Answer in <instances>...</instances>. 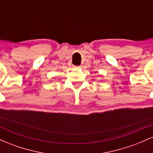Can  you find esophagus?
I'll return each instance as SVG.
<instances>
[{
    "label": "esophagus",
    "instance_id": "34e87169",
    "mask_svg": "<svg viewBox=\"0 0 153 153\" xmlns=\"http://www.w3.org/2000/svg\"><path fill=\"white\" fill-rule=\"evenodd\" d=\"M73 68H74V69H76V70H79L81 68V66H73Z\"/></svg>",
    "mask_w": 153,
    "mask_h": 153
}]
</instances>
